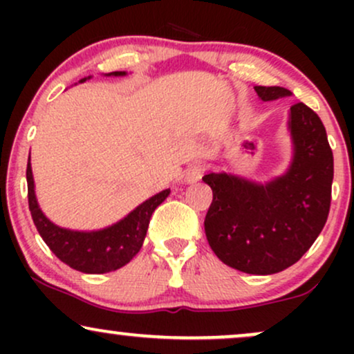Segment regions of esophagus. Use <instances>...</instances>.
I'll use <instances>...</instances> for the list:
<instances>
[{
  "instance_id": "obj_1",
  "label": "esophagus",
  "mask_w": 354,
  "mask_h": 354,
  "mask_svg": "<svg viewBox=\"0 0 354 354\" xmlns=\"http://www.w3.org/2000/svg\"><path fill=\"white\" fill-rule=\"evenodd\" d=\"M203 173H205V166L200 165V163H194L186 168L185 171V181L186 183H196L201 180Z\"/></svg>"
}]
</instances>
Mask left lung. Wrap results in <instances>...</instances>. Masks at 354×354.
I'll use <instances>...</instances> for the list:
<instances>
[{"instance_id": "1", "label": "left lung", "mask_w": 354, "mask_h": 354, "mask_svg": "<svg viewBox=\"0 0 354 354\" xmlns=\"http://www.w3.org/2000/svg\"><path fill=\"white\" fill-rule=\"evenodd\" d=\"M263 101L290 96L279 86H254ZM295 154L283 176L256 185L226 173L203 181L213 189L205 233L225 265L248 274H273L295 265L323 230L331 205L333 151L319 116L304 103L290 113Z\"/></svg>"}]
</instances>
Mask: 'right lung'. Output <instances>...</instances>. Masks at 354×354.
Instances as JSON below:
<instances>
[{
    "instance_id": "right-lung-1",
    "label": "right lung",
    "mask_w": 354,
    "mask_h": 354,
    "mask_svg": "<svg viewBox=\"0 0 354 354\" xmlns=\"http://www.w3.org/2000/svg\"><path fill=\"white\" fill-rule=\"evenodd\" d=\"M113 76H123L124 71L109 73ZM84 81V80H81ZM28 181V205L31 218L38 230L39 236L50 246L64 265L73 270L88 274H101L120 270L126 263L131 261L143 246L149 218L153 211L168 198L169 189L161 191L154 196L141 203L128 216L116 225L100 231H73L59 228L43 214L35 196V181L31 165L26 168Z\"/></svg>"
}]
</instances>
